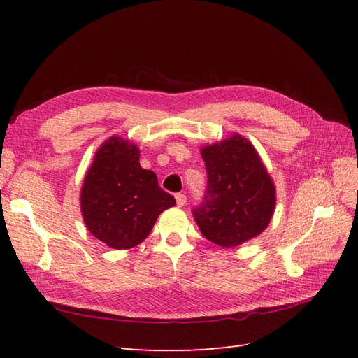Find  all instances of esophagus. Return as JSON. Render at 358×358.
I'll return each mask as SVG.
<instances>
[{
  "instance_id": "esophagus-1",
  "label": "esophagus",
  "mask_w": 358,
  "mask_h": 358,
  "mask_svg": "<svg viewBox=\"0 0 358 358\" xmlns=\"http://www.w3.org/2000/svg\"><path fill=\"white\" fill-rule=\"evenodd\" d=\"M175 200H177L178 208H183L186 204V195L185 194H177V195H175Z\"/></svg>"
}]
</instances>
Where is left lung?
Returning <instances> with one entry per match:
<instances>
[{
	"label": "left lung",
	"mask_w": 358,
	"mask_h": 358,
	"mask_svg": "<svg viewBox=\"0 0 358 358\" xmlns=\"http://www.w3.org/2000/svg\"><path fill=\"white\" fill-rule=\"evenodd\" d=\"M208 189L195 222L209 241L235 248L258 237L275 210V185L257 149L245 136L201 148Z\"/></svg>",
	"instance_id": "obj_1"
}]
</instances>
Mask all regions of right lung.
<instances>
[{
  "instance_id": "add662e5",
  "label": "right lung",
  "mask_w": 358,
  "mask_h": 358,
  "mask_svg": "<svg viewBox=\"0 0 358 358\" xmlns=\"http://www.w3.org/2000/svg\"><path fill=\"white\" fill-rule=\"evenodd\" d=\"M172 206L175 199L158 186L157 175L140 166L136 144L110 136L98 148L80 194L83 220L95 238L112 249H131Z\"/></svg>"
}]
</instances>
